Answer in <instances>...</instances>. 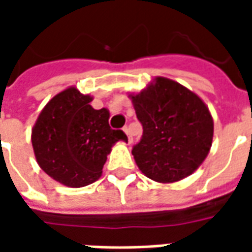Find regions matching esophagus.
<instances>
[{
	"instance_id": "obj_1",
	"label": "esophagus",
	"mask_w": 252,
	"mask_h": 252,
	"mask_svg": "<svg viewBox=\"0 0 252 252\" xmlns=\"http://www.w3.org/2000/svg\"><path fill=\"white\" fill-rule=\"evenodd\" d=\"M123 129H124V132L126 133V136H128V142L132 143V140H133V139H132V135H131V131H129V128H128V126H124Z\"/></svg>"
}]
</instances>
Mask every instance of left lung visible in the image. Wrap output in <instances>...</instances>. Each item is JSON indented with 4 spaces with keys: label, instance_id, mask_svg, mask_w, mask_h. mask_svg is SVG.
I'll return each mask as SVG.
<instances>
[{
    "label": "left lung",
    "instance_id": "1",
    "mask_svg": "<svg viewBox=\"0 0 252 252\" xmlns=\"http://www.w3.org/2000/svg\"><path fill=\"white\" fill-rule=\"evenodd\" d=\"M129 98L143 126L142 139L132 148L143 174L160 184L193 174L208 157L213 140V119L205 102L164 77L154 78Z\"/></svg>",
    "mask_w": 252,
    "mask_h": 252
}]
</instances>
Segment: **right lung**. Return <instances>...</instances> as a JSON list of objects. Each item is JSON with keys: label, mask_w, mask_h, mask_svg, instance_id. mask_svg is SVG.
<instances>
[{"label": "right lung", "mask_w": 252, "mask_h": 252, "mask_svg": "<svg viewBox=\"0 0 252 252\" xmlns=\"http://www.w3.org/2000/svg\"><path fill=\"white\" fill-rule=\"evenodd\" d=\"M93 97L75 86L54 95L32 128V147L41 170L68 188L98 180L112 147L128 142L120 129L109 126V110L94 109Z\"/></svg>", "instance_id": "add662e5"}]
</instances>
